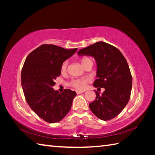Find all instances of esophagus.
I'll return each mask as SVG.
<instances>
[{"label": "esophagus", "mask_w": 155, "mask_h": 155, "mask_svg": "<svg viewBox=\"0 0 155 155\" xmlns=\"http://www.w3.org/2000/svg\"><path fill=\"white\" fill-rule=\"evenodd\" d=\"M84 92V91H77V94H82Z\"/></svg>", "instance_id": "obj_1"}]
</instances>
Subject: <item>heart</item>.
Here are the masks:
<instances>
[{
    "instance_id": "b5f03b06",
    "label": "heart",
    "mask_w": 155,
    "mask_h": 155,
    "mask_svg": "<svg viewBox=\"0 0 155 155\" xmlns=\"http://www.w3.org/2000/svg\"><path fill=\"white\" fill-rule=\"evenodd\" d=\"M81 64H82V65L84 67L86 64H87V63L89 62L92 63V61H91V59L90 58H89V57H84L81 59ZM67 65H68L67 61H65L62 64L61 67V71L62 73H64L65 71H66ZM87 82V81L85 79V78H74V79H72L71 81H70V86H72V87L75 88L76 90H77L78 91H83L85 89Z\"/></svg>"
}]
</instances>
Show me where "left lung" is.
I'll use <instances>...</instances> for the list:
<instances>
[{"mask_svg":"<svg viewBox=\"0 0 155 155\" xmlns=\"http://www.w3.org/2000/svg\"><path fill=\"white\" fill-rule=\"evenodd\" d=\"M78 55L93 57L97 65L95 87L104 88L100 95L96 91V99L89 104L93 114L102 120L116 117L127 105L132 88V76L127 61L115 46L98 41L81 49Z\"/></svg>","mask_w":155,"mask_h":155,"instance_id":"left-lung-1","label":"left lung"}]
</instances>
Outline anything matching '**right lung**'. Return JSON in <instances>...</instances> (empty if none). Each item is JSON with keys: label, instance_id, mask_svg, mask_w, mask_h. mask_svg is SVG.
I'll list each match as a JSON object with an SVG mask.
<instances>
[{"label": "right lung", "instance_id": "add662e5", "mask_svg": "<svg viewBox=\"0 0 155 155\" xmlns=\"http://www.w3.org/2000/svg\"><path fill=\"white\" fill-rule=\"evenodd\" d=\"M77 48L65 49L53 44H43L27 56L21 83L25 96L31 109L49 123L58 122L70 111L74 91L65 90L61 94L54 90V79L61 74V67Z\"/></svg>", "mask_w": 155, "mask_h": 155}]
</instances>
